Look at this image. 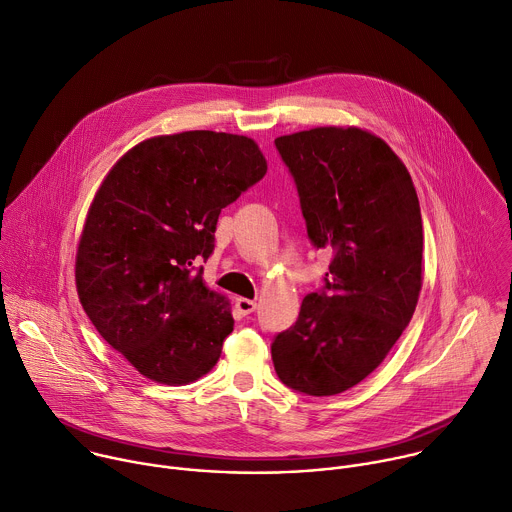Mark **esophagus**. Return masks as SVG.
Here are the masks:
<instances>
[{"mask_svg": "<svg viewBox=\"0 0 512 512\" xmlns=\"http://www.w3.org/2000/svg\"><path fill=\"white\" fill-rule=\"evenodd\" d=\"M236 309H238L242 315H250V313L256 311V300L238 296V298H236Z\"/></svg>", "mask_w": 512, "mask_h": 512, "instance_id": "obj_1", "label": "esophagus"}]
</instances>
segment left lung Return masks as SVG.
<instances>
[{
  "mask_svg": "<svg viewBox=\"0 0 512 512\" xmlns=\"http://www.w3.org/2000/svg\"><path fill=\"white\" fill-rule=\"evenodd\" d=\"M306 232L331 248L325 290L306 294L296 323L272 343L282 383L337 395L363 381L410 325L420 298L424 228L410 171L359 127L282 135Z\"/></svg>",
  "mask_w": 512,
  "mask_h": 512,
  "instance_id": "8db88e82",
  "label": "left lung"
}]
</instances>
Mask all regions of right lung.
I'll use <instances>...</instances> for the list:
<instances>
[{"mask_svg":"<svg viewBox=\"0 0 512 512\" xmlns=\"http://www.w3.org/2000/svg\"><path fill=\"white\" fill-rule=\"evenodd\" d=\"M254 139L159 135L102 179L76 248V292L94 329L143 377L187 385L214 369L234 331L226 296L203 282L220 212L266 173Z\"/></svg>","mask_w":512,"mask_h":512,"instance_id":"add662e5","label":"right lung"}]
</instances>
